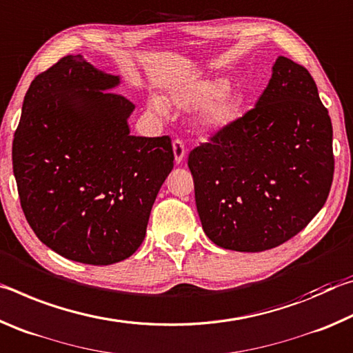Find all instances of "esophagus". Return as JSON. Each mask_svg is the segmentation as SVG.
<instances>
[{"instance_id":"obj_1","label":"esophagus","mask_w":353,"mask_h":353,"mask_svg":"<svg viewBox=\"0 0 353 353\" xmlns=\"http://www.w3.org/2000/svg\"><path fill=\"white\" fill-rule=\"evenodd\" d=\"M172 151H174V159L177 163H181L185 159V154H187V148H185V143L181 139H176L172 141Z\"/></svg>"}]
</instances>
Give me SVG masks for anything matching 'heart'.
<instances>
[{"instance_id": "obj_1", "label": "heart", "mask_w": 353, "mask_h": 353, "mask_svg": "<svg viewBox=\"0 0 353 353\" xmlns=\"http://www.w3.org/2000/svg\"><path fill=\"white\" fill-rule=\"evenodd\" d=\"M229 88V81L223 77L204 79L172 93V101L183 107H198L208 102L201 112L199 124L205 130H216L229 126L241 113V99L236 94H225ZM149 107L160 115L166 112V104L157 97L149 99Z\"/></svg>"}]
</instances>
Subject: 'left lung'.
Wrapping results in <instances>:
<instances>
[{
    "label": "left lung",
    "instance_id": "left-lung-1",
    "mask_svg": "<svg viewBox=\"0 0 353 353\" xmlns=\"http://www.w3.org/2000/svg\"><path fill=\"white\" fill-rule=\"evenodd\" d=\"M332 140L312 74L279 57L255 107L188 154L205 235L240 252H261L296 236L330 193Z\"/></svg>",
    "mask_w": 353,
    "mask_h": 353
}]
</instances>
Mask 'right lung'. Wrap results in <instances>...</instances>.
<instances>
[{
    "mask_svg": "<svg viewBox=\"0 0 353 353\" xmlns=\"http://www.w3.org/2000/svg\"><path fill=\"white\" fill-rule=\"evenodd\" d=\"M117 76L68 54L35 76L12 141L20 204L39 240L65 259L112 265L145 240L174 166L171 139L129 134L134 104Z\"/></svg>",
    "mask_w": 353,
    "mask_h": 353,
    "instance_id": "right-lung-1",
    "label": "right lung"
}]
</instances>
